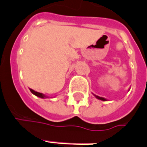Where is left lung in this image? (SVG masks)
I'll list each match as a JSON object with an SVG mask.
<instances>
[{
  "label": "left lung",
  "mask_w": 147,
  "mask_h": 147,
  "mask_svg": "<svg viewBox=\"0 0 147 147\" xmlns=\"http://www.w3.org/2000/svg\"><path fill=\"white\" fill-rule=\"evenodd\" d=\"M129 90H130V89H129ZM94 96L96 98H98V99H99V100H104V101H106V100H107L106 98H102V97H99V96H98V95H95V94H94Z\"/></svg>",
  "instance_id": "obj_1"
}]
</instances>
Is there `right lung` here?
Listing matches in <instances>:
<instances>
[{
	"label": "right lung",
	"instance_id": "obj_1",
	"mask_svg": "<svg viewBox=\"0 0 147 147\" xmlns=\"http://www.w3.org/2000/svg\"><path fill=\"white\" fill-rule=\"evenodd\" d=\"M30 91L32 92V94H33L34 95H36V97H39V98H49V97L47 96V95H45L44 94H42V93H40V92H36V91H34V90H33V89H31V88H30Z\"/></svg>",
	"mask_w": 147,
	"mask_h": 147
}]
</instances>
